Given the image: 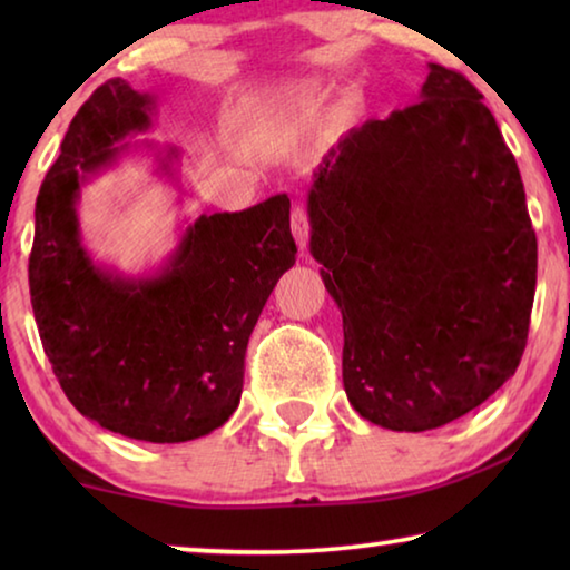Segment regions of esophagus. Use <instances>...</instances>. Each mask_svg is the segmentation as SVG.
Wrapping results in <instances>:
<instances>
[{
  "mask_svg": "<svg viewBox=\"0 0 570 570\" xmlns=\"http://www.w3.org/2000/svg\"><path fill=\"white\" fill-rule=\"evenodd\" d=\"M292 234L296 238V246L306 248V244H308V216H306L304 208L292 210Z\"/></svg>",
  "mask_w": 570,
  "mask_h": 570,
  "instance_id": "34e87169",
  "label": "esophagus"
}]
</instances>
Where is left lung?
I'll return each instance as SVG.
<instances>
[{
  "mask_svg": "<svg viewBox=\"0 0 570 570\" xmlns=\"http://www.w3.org/2000/svg\"><path fill=\"white\" fill-rule=\"evenodd\" d=\"M420 102L366 120L306 193L308 250L344 324V390L380 428L435 430L513 377L538 244L482 95L430 62Z\"/></svg>",
  "mask_w": 570,
  "mask_h": 570,
  "instance_id": "8db88e82",
  "label": "left lung"
}]
</instances>
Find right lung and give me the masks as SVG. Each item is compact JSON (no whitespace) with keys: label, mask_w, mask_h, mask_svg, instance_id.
Returning <instances> with one entry per match:
<instances>
[{"label":"right lung","mask_w":570,"mask_h":570,"mask_svg":"<svg viewBox=\"0 0 570 570\" xmlns=\"http://www.w3.org/2000/svg\"><path fill=\"white\" fill-rule=\"evenodd\" d=\"M158 98L115 77L65 132L35 206L32 312L67 400L130 440L188 442L228 422L258 314L296 262L286 193L236 214L186 220L158 266L125 274L85 246L82 188L130 153L180 188L176 146L125 140L153 128Z\"/></svg>","instance_id":"obj_1"}]
</instances>
